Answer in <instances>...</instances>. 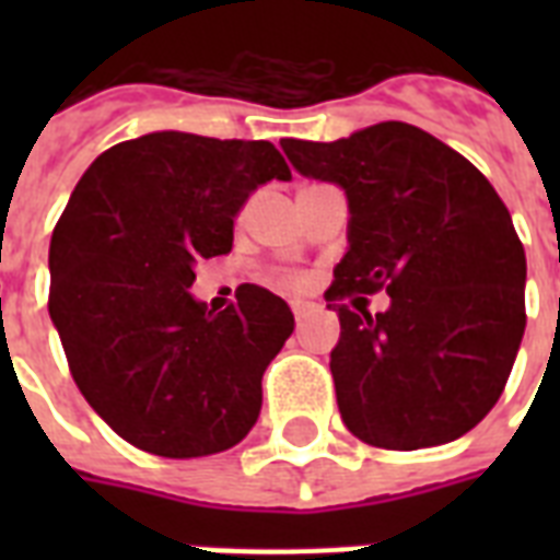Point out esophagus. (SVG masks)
<instances>
[{
  "instance_id": "esophagus-1",
  "label": "esophagus",
  "mask_w": 560,
  "mask_h": 560,
  "mask_svg": "<svg viewBox=\"0 0 560 560\" xmlns=\"http://www.w3.org/2000/svg\"><path fill=\"white\" fill-rule=\"evenodd\" d=\"M311 311H314V305H307V302H293V316H296V323L302 325L311 316Z\"/></svg>"
}]
</instances>
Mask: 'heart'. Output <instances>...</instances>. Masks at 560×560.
<instances>
[{
    "label": "heart",
    "mask_w": 560,
    "mask_h": 560,
    "mask_svg": "<svg viewBox=\"0 0 560 560\" xmlns=\"http://www.w3.org/2000/svg\"><path fill=\"white\" fill-rule=\"evenodd\" d=\"M281 284H293V288H299L302 281H299V279H281Z\"/></svg>",
    "instance_id": "heart-1"
}]
</instances>
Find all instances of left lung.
I'll use <instances>...</instances> for the list:
<instances>
[{"label":"left lung","instance_id":"obj_1","mask_svg":"<svg viewBox=\"0 0 560 560\" xmlns=\"http://www.w3.org/2000/svg\"><path fill=\"white\" fill-rule=\"evenodd\" d=\"M349 200V249L328 302L337 407L360 442L418 451L459 439L503 395L526 328V255L512 214L462 153L404 121L337 142H281ZM390 293L369 315L354 292ZM331 307V305H328Z\"/></svg>","mask_w":560,"mask_h":560}]
</instances>
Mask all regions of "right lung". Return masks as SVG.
I'll use <instances>...</instances> for the list:
<instances>
[{
    "label": "right lung",
    "instance_id": "obj_1",
    "mask_svg": "<svg viewBox=\"0 0 560 560\" xmlns=\"http://www.w3.org/2000/svg\"><path fill=\"white\" fill-rule=\"evenodd\" d=\"M270 179H290L270 142L160 130L101 153L57 220L48 314L83 398L139 451L211 456L258 421L293 311L244 284L214 314L188 288Z\"/></svg>",
    "mask_w": 560,
    "mask_h": 560
}]
</instances>
